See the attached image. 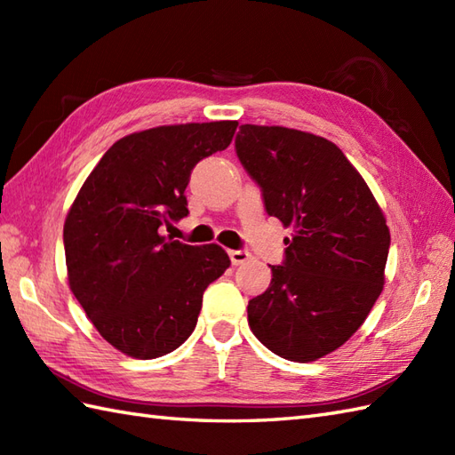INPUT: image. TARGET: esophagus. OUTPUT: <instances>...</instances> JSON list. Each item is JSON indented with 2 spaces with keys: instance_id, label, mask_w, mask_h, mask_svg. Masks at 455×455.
I'll use <instances>...</instances> for the list:
<instances>
[{
  "instance_id": "esophagus-1",
  "label": "esophagus",
  "mask_w": 455,
  "mask_h": 455,
  "mask_svg": "<svg viewBox=\"0 0 455 455\" xmlns=\"http://www.w3.org/2000/svg\"><path fill=\"white\" fill-rule=\"evenodd\" d=\"M228 256L233 266H243L250 259V252H246V250H230Z\"/></svg>"
}]
</instances>
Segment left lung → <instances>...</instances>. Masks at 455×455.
<instances>
[{"label":"left lung","instance_id":"8db88e82","mask_svg":"<svg viewBox=\"0 0 455 455\" xmlns=\"http://www.w3.org/2000/svg\"><path fill=\"white\" fill-rule=\"evenodd\" d=\"M238 160L269 217L291 227L283 266L248 303V324L289 362L334 352L370 315L385 283L391 235L371 189L334 142L285 127L243 124Z\"/></svg>","mask_w":455,"mask_h":455}]
</instances>
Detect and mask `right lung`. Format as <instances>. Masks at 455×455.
Here are the masks:
<instances>
[{"label":"right lung","instance_id":"right-lung-1","mask_svg":"<svg viewBox=\"0 0 455 455\" xmlns=\"http://www.w3.org/2000/svg\"><path fill=\"white\" fill-rule=\"evenodd\" d=\"M236 121L164 124L132 132L103 154L64 222L68 283L98 332L139 360L188 340L203 291L230 266L217 244L162 235L188 217L191 170L225 150Z\"/></svg>","mask_w":455,"mask_h":455}]
</instances>
